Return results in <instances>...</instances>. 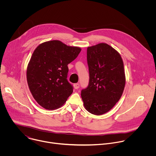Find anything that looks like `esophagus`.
<instances>
[{"mask_svg": "<svg viewBox=\"0 0 156 156\" xmlns=\"http://www.w3.org/2000/svg\"><path fill=\"white\" fill-rule=\"evenodd\" d=\"M73 86H74L75 89H76V90H77V89H78V88L80 87V84H79V83H75V84H74Z\"/></svg>", "mask_w": 156, "mask_h": 156, "instance_id": "34e87169", "label": "esophagus"}]
</instances>
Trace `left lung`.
I'll list each match as a JSON object with an SVG mask.
<instances>
[{
    "label": "left lung",
    "mask_w": 156,
    "mask_h": 156,
    "mask_svg": "<svg viewBox=\"0 0 156 156\" xmlns=\"http://www.w3.org/2000/svg\"><path fill=\"white\" fill-rule=\"evenodd\" d=\"M90 81L81 91L84 108L89 112L102 115L120 100L125 85L123 62L120 54L106 43L87 48Z\"/></svg>",
    "instance_id": "1"
}]
</instances>
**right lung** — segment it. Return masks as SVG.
<instances>
[{
	"label": "right lung",
	"mask_w": 156,
	"mask_h": 156,
	"mask_svg": "<svg viewBox=\"0 0 156 156\" xmlns=\"http://www.w3.org/2000/svg\"><path fill=\"white\" fill-rule=\"evenodd\" d=\"M81 51L79 47L58 40L41 43L34 51L27 66V79L31 94L41 107L57 109L72 94L67 65Z\"/></svg>",
	"instance_id": "add662e5"
}]
</instances>
